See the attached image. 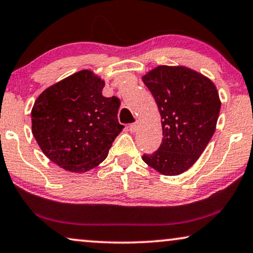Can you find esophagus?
I'll list each match as a JSON object with an SVG mask.
<instances>
[{
  "label": "esophagus",
  "instance_id": "esophagus-1",
  "mask_svg": "<svg viewBox=\"0 0 253 253\" xmlns=\"http://www.w3.org/2000/svg\"><path fill=\"white\" fill-rule=\"evenodd\" d=\"M128 129H129L130 133L135 132V130L137 129V121H136V123H133V124L128 125Z\"/></svg>",
  "mask_w": 253,
  "mask_h": 253
}]
</instances>
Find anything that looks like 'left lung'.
<instances>
[{
	"label": "left lung",
	"instance_id": "1",
	"mask_svg": "<svg viewBox=\"0 0 253 253\" xmlns=\"http://www.w3.org/2000/svg\"><path fill=\"white\" fill-rule=\"evenodd\" d=\"M156 100L163 139L148 166L166 176L190 169L204 153L215 132L221 102L210 79L186 67L158 66L142 77Z\"/></svg>",
	"mask_w": 253,
	"mask_h": 253
}]
</instances>
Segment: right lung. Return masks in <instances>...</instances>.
<instances>
[{"instance_id":"1","label":"right lung","mask_w":253,"mask_h":253,"mask_svg":"<svg viewBox=\"0 0 253 253\" xmlns=\"http://www.w3.org/2000/svg\"><path fill=\"white\" fill-rule=\"evenodd\" d=\"M104 81L81 70L40 95L31 111L32 133L53 163L72 172H85L105 160L123 125L120 100L102 95Z\"/></svg>"}]
</instances>
